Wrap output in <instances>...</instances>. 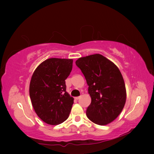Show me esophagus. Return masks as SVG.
Returning a JSON list of instances; mask_svg holds the SVG:
<instances>
[{"mask_svg":"<svg viewBox=\"0 0 154 154\" xmlns=\"http://www.w3.org/2000/svg\"><path fill=\"white\" fill-rule=\"evenodd\" d=\"M80 99V97H75V99H76V100H79Z\"/></svg>","mask_w":154,"mask_h":154,"instance_id":"obj_1","label":"esophagus"}]
</instances>
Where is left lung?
<instances>
[{
    "label": "left lung",
    "instance_id": "left-lung-1",
    "mask_svg": "<svg viewBox=\"0 0 154 154\" xmlns=\"http://www.w3.org/2000/svg\"><path fill=\"white\" fill-rule=\"evenodd\" d=\"M75 64L89 86L91 103L86 111L88 119L99 125L112 122L122 112L126 99L125 84L119 69L100 54L81 57Z\"/></svg>",
    "mask_w": 154,
    "mask_h": 154
}]
</instances>
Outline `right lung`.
I'll return each mask as SVG.
<instances>
[{
  "mask_svg": "<svg viewBox=\"0 0 154 154\" xmlns=\"http://www.w3.org/2000/svg\"><path fill=\"white\" fill-rule=\"evenodd\" d=\"M73 60L50 58L35 69L30 84V97L35 113L50 125L63 122L69 115L73 98L66 92L65 79Z\"/></svg>",
  "mask_w": 154,
  "mask_h": 154,
  "instance_id": "obj_1",
  "label": "right lung"
}]
</instances>
